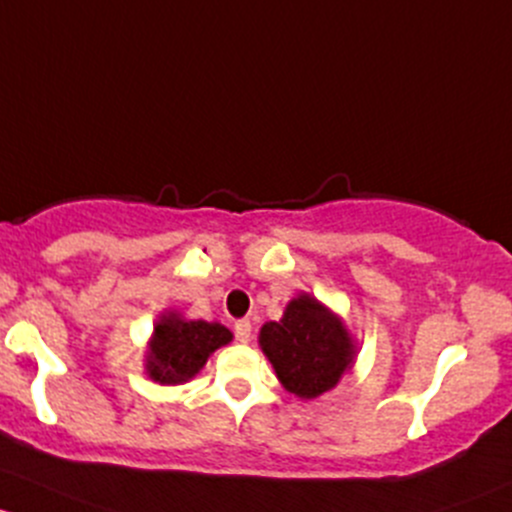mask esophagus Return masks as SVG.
<instances>
[{"label":"esophagus","instance_id":"esophagus-1","mask_svg":"<svg viewBox=\"0 0 512 512\" xmlns=\"http://www.w3.org/2000/svg\"><path fill=\"white\" fill-rule=\"evenodd\" d=\"M234 335H236V340H239V342H249L251 340V323H249V320H236Z\"/></svg>","mask_w":512,"mask_h":512}]
</instances>
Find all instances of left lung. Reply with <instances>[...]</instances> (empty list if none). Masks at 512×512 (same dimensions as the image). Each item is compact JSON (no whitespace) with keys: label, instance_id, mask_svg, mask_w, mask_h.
<instances>
[{"label":"left lung","instance_id":"8db88e82","mask_svg":"<svg viewBox=\"0 0 512 512\" xmlns=\"http://www.w3.org/2000/svg\"><path fill=\"white\" fill-rule=\"evenodd\" d=\"M258 347L286 392L318 399L355 367L360 345L333 308L315 295L298 293L281 320L263 323Z\"/></svg>","mask_w":512,"mask_h":512}]
</instances>
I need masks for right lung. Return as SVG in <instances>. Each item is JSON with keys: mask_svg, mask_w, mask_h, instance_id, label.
<instances>
[{"mask_svg": "<svg viewBox=\"0 0 512 512\" xmlns=\"http://www.w3.org/2000/svg\"><path fill=\"white\" fill-rule=\"evenodd\" d=\"M234 340L229 328L207 320H189L179 310L157 315L145 350V374L157 384H184L197 377L219 347Z\"/></svg>", "mask_w": 512, "mask_h": 512, "instance_id": "1", "label": "right lung"}]
</instances>
